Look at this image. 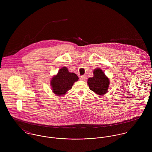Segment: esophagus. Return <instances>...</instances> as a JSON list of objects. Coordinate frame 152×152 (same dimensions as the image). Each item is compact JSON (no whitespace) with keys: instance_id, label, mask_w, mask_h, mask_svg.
<instances>
[{"instance_id":"1","label":"esophagus","mask_w":152,"mask_h":152,"mask_svg":"<svg viewBox=\"0 0 152 152\" xmlns=\"http://www.w3.org/2000/svg\"><path fill=\"white\" fill-rule=\"evenodd\" d=\"M87 79V76L86 75H82L80 77V80L81 81H86Z\"/></svg>"}]
</instances>
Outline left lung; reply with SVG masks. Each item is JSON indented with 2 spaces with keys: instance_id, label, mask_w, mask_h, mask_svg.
<instances>
[{
  "instance_id": "left-lung-1",
  "label": "left lung",
  "mask_w": 152,
  "mask_h": 152,
  "mask_svg": "<svg viewBox=\"0 0 152 152\" xmlns=\"http://www.w3.org/2000/svg\"><path fill=\"white\" fill-rule=\"evenodd\" d=\"M94 76L88 79L87 83L89 89L98 95L107 93L110 80L101 68H95L93 71Z\"/></svg>"
}]
</instances>
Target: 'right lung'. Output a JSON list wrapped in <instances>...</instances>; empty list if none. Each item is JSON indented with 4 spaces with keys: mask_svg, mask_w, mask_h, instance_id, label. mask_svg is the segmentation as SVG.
Masks as SVG:
<instances>
[{
    "mask_svg": "<svg viewBox=\"0 0 152 152\" xmlns=\"http://www.w3.org/2000/svg\"><path fill=\"white\" fill-rule=\"evenodd\" d=\"M78 80V77L74 72H70L66 67L59 69L57 74L54 75L50 81V85L54 94L62 96L71 89L74 83Z\"/></svg>",
    "mask_w": 152,
    "mask_h": 152,
    "instance_id": "add662e5",
    "label": "right lung"
}]
</instances>
